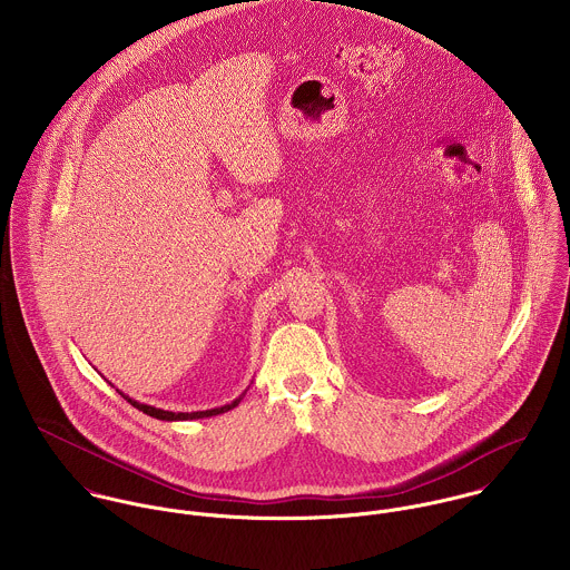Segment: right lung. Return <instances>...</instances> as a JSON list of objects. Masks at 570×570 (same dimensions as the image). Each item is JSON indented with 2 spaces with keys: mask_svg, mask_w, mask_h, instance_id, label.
I'll use <instances>...</instances> for the list:
<instances>
[{
  "mask_svg": "<svg viewBox=\"0 0 570 570\" xmlns=\"http://www.w3.org/2000/svg\"><path fill=\"white\" fill-rule=\"evenodd\" d=\"M116 391H118V389H116ZM118 393H120V391H118ZM245 393H247V389H245L244 393H242L235 402H230V404H226V406L210 407V410H197V412H170V410H163V407L149 406V404L136 402V400H131V397H129V395H125V393H120V395H122L131 406L142 410L145 414H149V416H154V419H160V421H190V419H204V416L224 414V412H228V410L239 406V402L244 400Z\"/></svg>",
  "mask_w": 570,
  "mask_h": 570,
  "instance_id": "right-lung-1",
  "label": "right lung"
}]
</instances>
